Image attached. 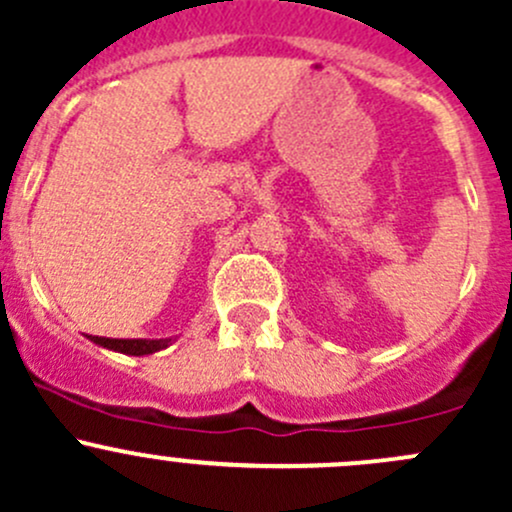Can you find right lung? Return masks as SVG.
<instances>
[{
	"label": "right lung",
	"instance_id": "obj_1",
	"mask_svg": "<svg viewBox=\"0 0 512 512\" xmlns=\"http://www.w3.org/2000/svg\"><path fill=\"white\" fill-rule=\"evenodd\" d=\"M91 342L98 344V347L113 349V352L131 354V356H143L160 352V349L168 347L170 339H108V337H89Z\"/></svg>",
	"mask_w": 512,
	"mask_h": 512
}]
</instances>
